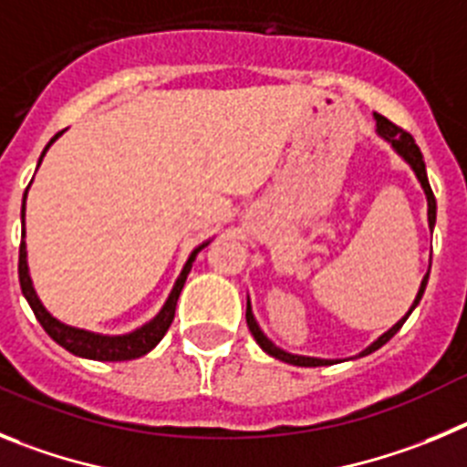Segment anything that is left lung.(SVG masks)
I'll use <instances>...</instances> for the list:
<instances>
[{
	"mask_svg": "<svg viewBox=\"0 0 467 467\" xmlns=\"http://www.w3.org/2000/svg\"><path fill=\"white\" fill-rule=\"evenodd\" d=\"M375 119H377V134H379L381 140L389 141V144L393 146V150H396V153L400 155L402 161H405L407 165L411 167V171L417 174L419 183H421L423 192H426V200H428V225H431V230H432V225H435V195H432L431 183H428L426 162H423L421 150H419V146L414 144V140H411L410 132H405V130H400V128H398V125H393L389 119L379 116V113H375ZM426 284H428V275L423 276L421 288H419L417 297H414V302H411L410 312H407L405 317H402L400 321L396 323V326L390 327V330H386V333L381 335V337L377 339V342H372L368 348H363V351H360V354H358V358H360V356H368V354H372V351H377V348L384 347V344L389 342V339L393 337V335H396L398 330H400L402 323L407 321V317H410V314L414 312V306H417L419 300H421L423 291H426ZM246 326H249L251 335H254L255 342L260 344V348H263L265 354H270L272 358H279V360H284V363H291V365H300V368H321V365H335V363H337V360H330V358H312V356L288 354V351H284V348L276 347V344L272 342V339H267V335H265L263 330H260L258 323H255L254 312H251V302H246Z\"/></svg>",
	"mask_w": 467,
	"mask_h": 467,
	"instance_id": "1",
	"label": "left lung"
}]
</instances>
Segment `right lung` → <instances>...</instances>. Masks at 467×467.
Wrapping results in <instances>:
<instances>
[{"label":"right lung","mask_w":467,"mask_h":467,"mask_svg":"<svg viewBox=\"0 0 467 467\" xmlns=\"http://www.w3.org/2000/svg\"><path fill=\"white\" fill-rule=\"evenodd\" d=\"M60 134L62 132H57L56 137L48 141V146H46L44 153H41V158H39V165H41V161H44L46 150L50 149V144H53V141H56ZM25 197H27V191H25ZM25 197H23V209H20V218H23V242H20V255H18V276H20V288H23L25 300H27L29 306H32V312H35L36 321L41 323V327H44L46 333L56 339L60 347H65L69 354L81 356V358L102 360V363H116V360H132V358H140V356L149 354L150 348L161 342V339L165 337L167 330H170L171 321H174L176 300H179V296H182V288H183V284H186L188 272H191L197 254H200V251H202L209 242L200 244L197 249H192L191 258H188L186 265H183L182 275H179V279H176L170 297H167V302L162 305L161 312L155 314L149 323H144L141 327H137V330H132V333H125V335L90 333V330L67 326V323L57 321L56 317H50L48 309H46V306L41 305L39 297H36L35 285H32V279H29L27 249H25Z\"/></svg>","instance_id":"right-lung-1"}]
</instances>
